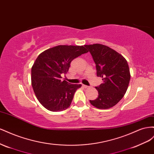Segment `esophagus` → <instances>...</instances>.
<instances>
[{
  "mask_svg": "<svg viewBox=\"0 0 154 154\" xmlns=\"http://www.w3.org/2000/svg\"><path fill=\"white\" fill-rule=\"evenodd\" d=\"M82 86L85 88H90V86H86V85H82Z\"/></svg>",
  "mask_w": 154,
  "mask_h": 154,
  "instance_id": "obj_1",
  "label": "esophagus"
}]
</instances>
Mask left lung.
Here are the masks:
<instances>
[{"label": "left lung", "mask_w": 154, "mask_h": 154, "mask_svg": "<svg viewBox=\"0 0 154 154\" xmlns=\"http://www.w3.org/2000/svg\"><path fill=\"white\" fill-rule=\"evenodd\" d=\"M85 46L96 64L97 76L103 81V84L95 87L98 97L90 102L99 109L110 108L120 101L128 89L130 80L128 63L123 56L108 46L100 44Z\"/></svg>", "instance_id": "obj_1"}]
</instances>
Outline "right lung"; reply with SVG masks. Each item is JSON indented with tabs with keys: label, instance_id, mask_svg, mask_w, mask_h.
<instances>
[{
	"label": "right lung",
	"instance_id": "obj_1",
	"mask_svg": "<svg viewBox=\"0 0 154 154\" xmlns=\"http://www.w3.org/2000/svg\"><path fill=\"white\" fill-rule=\"evenodd\" d=\"M88 52L83 46L59 45L38 56L32 68V85L37 99L51 112L67 109L81 85L62 81L61 75L68 72L72 61Z\"/></svg>",
	"mask_w": 154,
	"mask_h": 154
}]
</instances>
